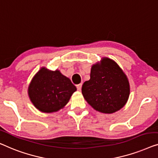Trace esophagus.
I'll return each instance as SVG.
<instances>
[{
  "mask_svg": "<svg viewBox=\"0 0 158 158\" xmlns=\"http://www.w3.org/2000/svg\"><path fill=\"white\" fill-rule=\"evenodd\" d=\"M81 86H82V84H78V85L77 86V90H78V91H81Z\"/></svg>",
  "mask_w": 158,
  "mask_h": 158,
  "instance_id": "34e87169",
  "label": "esophagus"
}]
</instances>
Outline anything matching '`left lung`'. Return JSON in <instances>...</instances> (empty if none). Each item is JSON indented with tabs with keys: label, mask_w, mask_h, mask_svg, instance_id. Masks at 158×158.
Instances as JSON below:
<instances>
[{
	"label": "left lung",
	"mask_w": 158,
	"mask_h": 158,
	"mask_svg": "<svg viewBox=\"0 0 158 158\" xmlns=\"http://www.w3.org/2000/svg\"><path fill=\"white\" fill-rule=\"evenodd\" d=\"M84 98L95 110L112 114L125 105L130 93L127 75L114 60L102 58L93 64L90 79L82 85Z\"/></svg>",
	"instance_id": "1"
}]
</instances>
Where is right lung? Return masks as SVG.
<instances>
[{
    "mask_svg": "<svg viewBox=\"0 0 158 158\" xmlns=\"http://www.w3.org/2000/svg\"><path fill=\"white\" fill-rule=\"evenodd\" d=\"M77 87L59 70L41 67L31 81L28 94L40 112H56L66 105Z\"/></svg>",
    "mask_w": 158,
    "mask_h": 158,
    "instance_id": "right-lung-1",
    "label": "right lung"
}]
</instances>
